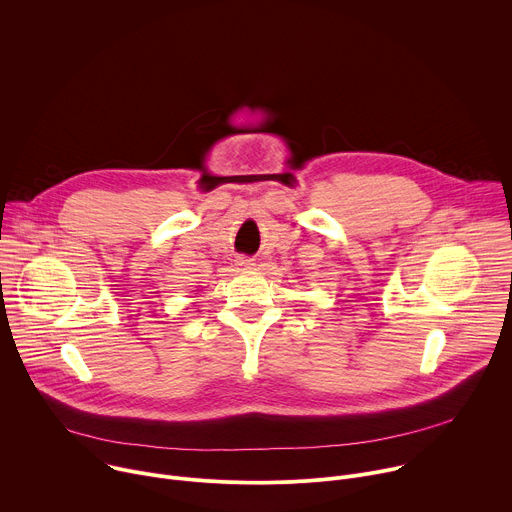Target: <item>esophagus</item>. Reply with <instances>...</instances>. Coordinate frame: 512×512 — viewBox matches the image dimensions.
<instances>
[{
  "label": "esophagus",
  "mask_w": 512,
  "mask_h": 512,
  "mask_svg": "<svg viewBox=\"0 0 512 512\" xmlns=\"http://www.w3.org/2000/svg\"><path fill=\"white\" fill-rule=\"evenodd\" d=\"M235 263L239 265V267H243V269H251L255 263H253V259L251 257H247V255H239L237 259H235Z\"/></svg>",
  "instance_id": "1"
}]
</instances>
